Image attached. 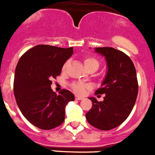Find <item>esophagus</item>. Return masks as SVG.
<instances>
[{
  "instance_id": "esophagus-1",
  "label": "esophagus",
  "mask_w": 155,
  "mask_h": 155,
  "mask_svg": "<svg viewBox=\"0 0 155 155\" xmlns=\"http://www.w3.org/2000/svg\"><path fill=\"white\" fill-rule=\"evenodd\" d=\"M75 99H76V100H82V99H83V98L80 97V96H78V95H76V96H75Z\"/></svg>"
}]
</instances>
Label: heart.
<instances>
[{"instance_id":"b5f03b06","label":"heart","mask_w":155,"mask_h":155,"mask_svg":"<svg viewBox=\"0 0 155 155\" xmlns=\"http://www.w3.org/2000/svg\"><path fill=\"white\" fill-rule=\"evenodd\" d=\"M83 63H84L85 66L87 69H89L90 67H95L98 69L99 66V61L97 60V59H95L93 56H86V57H85L84 60H83ZM65 69H66V65L63 67V70L64 71ZM70 87L76 93L81 95V94L84 93L85 90L88 88V86L82 84V83H79V82H73L70 85Z\"/></svg>"}]
</instances>
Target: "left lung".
Returning a JSON list of instances; mask_svg holds the SVG:
<instances>
[{"label": "left lung", "mask_w": 155, "mask_h": 155, "mask_svg": "<svg viewBox=\"0 0 155 155\" xmlns=\"http://www.w3.org/2000/svg\"><path fill=\"white\" fill-rule=\"evenodd\" d=\"M95 52L106 59L107 75L95 94H105L104 100L92 102L86 114L87 121L99 130L108 131L119 126L131 113L137 99L138 83L136 70L129 56L112 47H96Z\"/></svg>", "instance_id": "obj_1"}]
</instances>
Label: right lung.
<instances>
[{"mask_svg": "<svg viewBox=\"0 0 155 155\" xmlns=\"http://www.w3.org/2000/svg\"><path fill=\"white\" fill-rule=\"evenodd\" d=\"M73 53V47L61 48L37 45L23 54L15 69L14 93L23 115L43 130L60 126L65 120V107L74 95L62 89L59 95L51 89L52 79Z\"/></svg>", "mask_w": 155, "mask_h": 155, "instance_id": "right-lung-1", "label": "right lung"}]
</instances>
